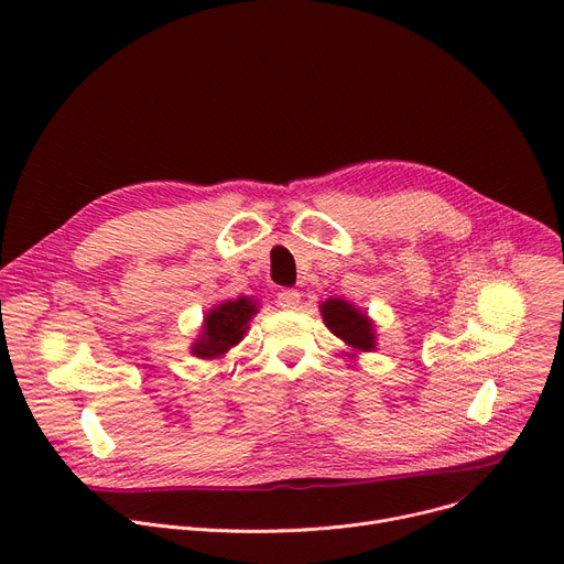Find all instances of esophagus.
Here are the masks:
<instances>
[{"instance_id":"esophagus-1","label":"esophagus","mask_w":564,"mask_h":564,"mask_svg":"<svg viewBox=\"0 0 564 564\" xmlns=\"http://www.w3.org/2000/svg\"><path fill=\"white\" fill-rule=\"evenodd\" d=\"M276 304H279L283 311H297L300 304H302V294H300L297 290H283V292H279Z\"/></svg>"}]
</instances>
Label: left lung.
Listing matches in <instances>:
<instances>
[{
    "mask_svg": "<svg viewBox=\"0 0 564 564\" xmlns=\"http://www.w3.org/2000/svg\"><path fill=\"white\" fill-rule=\"evenodd\" d=\"M319 315L324 324H327V329L349 347V351H345L349 359L361 351L377 349V324L359 306L340 297H329L319 304Z\"/></svg>",
    "mask_w": 564,
    "mask_h": 564,
    "instance_id": "left-lung-1",
    "label": "left lung"
}]
</instances>
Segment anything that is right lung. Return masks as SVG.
<instances>
[{
    "label": "right lung",
    "mask_w": 564,
    "mask_h": 564,
    "mask_svg": "<svg viewBox=\"0 0 564 564\" xmlns=\"http://www.w3.org/2000/svg\"><path fill=\"white\" fill-rule=\"evenodd\" d=\"M258 313V302L253 297H237L221 304H215L205 313L200 332L192 343L189 351L196 359L215 361L245 338L249 332V322Z\"/></svg>",
    "instance_id": "right-lung-1"
}]
</instances>
